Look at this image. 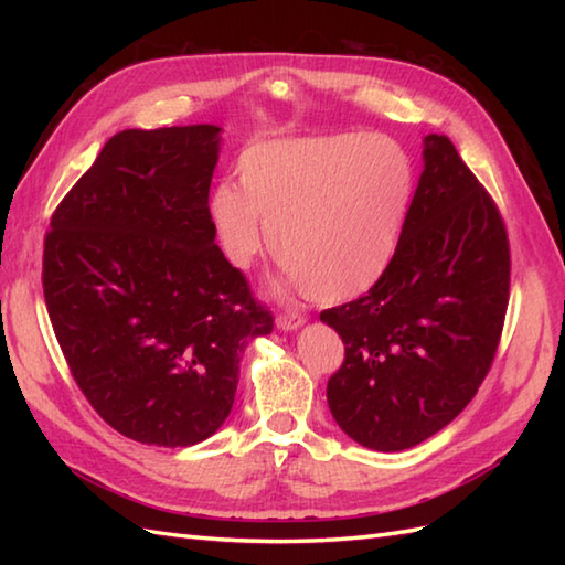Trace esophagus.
<instances>
[{
    "instance_id": "34e87169",
    "label": "esophagus",
    "mask_w": 565,
    "mask_h": 565,
    "mask_svg": "<svg viewBox=\"0 0 565 565\" xmlns=\"http://www.w3.org/2000/svg\"><path fill=\"white\" fill-rule=\"evenodd\" d=\"M306 322V318L301 313H294V310H286V313H279V318H276V328L284 330V332H291V330H298Z\"/></svg>"
}]
</instances>
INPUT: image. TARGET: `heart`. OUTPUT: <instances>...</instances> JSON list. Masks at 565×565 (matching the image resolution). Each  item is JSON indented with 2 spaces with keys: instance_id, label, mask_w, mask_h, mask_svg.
Here are the masks:
<instances>
[{
  "instance_id": "b5f03b06",
  "label": "heart",
  "mask_w": 565,
  "mask_h": 565,
  "mask_svg": "<svg viewBox=\"0 0 565 565\" xmlns=\"http://www.w3.org/2000/svg\"><path fill=\"white\" fill-rule=\"evenodd\" d=\"M235 170L237 184L223 182L209 199L235 267H249L271 237L286 276L318 301L364 294L388 269L415 189L398 142L359 134L269 138L245 148Z\"/></svg>"
}]
</instances>
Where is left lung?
Instances as JSON below:
<instances>
[{
  "mask_svg": "<svg viewBox=\"0 0 565 565\" xmlns=\"http://www.w3.org/2000/svg\"><path fill=\"white\" fill-rule=\"evenodd\" d=\"M425 170L381 279L328 308L344 362L328 405L347 435L403 451L447 427L493 364L510 301L502 215L447 136L425 138Z\"/></svg>",
  "mask_w": 565,
  "mask_h": 565,
  "instance_id": "1",
  "label": "left lung"
}]
</instances>
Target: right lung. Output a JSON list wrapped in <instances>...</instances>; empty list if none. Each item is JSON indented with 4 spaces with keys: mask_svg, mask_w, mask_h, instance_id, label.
I'll return each instance as SVG.
<instances>
[{
    "mask_svg": "<svg viewBox=\"0 0 565 565\" xmlns=\"http://www.w3.org/2000/svg\"><path fill=\"white\" fill-rule=\"evenodd\" d=\"M221 128L116 134L51 218L43 296L84 398L124 437L191 447L218 429L245 344L274 318L215 245Z\"/></svg>",
    "mask_w": 565,
    "mask_h": 565,
    "instance_id": "obj_1",
    "label": "right lung"
}]
</instances>
